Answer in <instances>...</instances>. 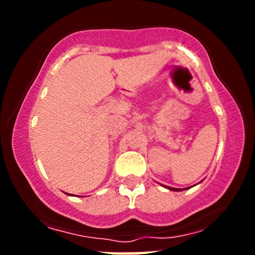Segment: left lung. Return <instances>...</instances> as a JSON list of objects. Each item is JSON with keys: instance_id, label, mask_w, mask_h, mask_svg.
<instances>
[{"instance_id": "left-lung-1", "label": "left lung", "mask_w": 255, "mask_h": 255, "mask_svg": "<svg viewBox=\"0 0 255 255\" xmlns=\"http://www.w3.org/2000/svg\"><path fill=\"white\" fill-rule=\"evenodd\" d=\"M165 188H168L169 191H174V192H180V191H183V189H181V188H172V187H168V186H164ZM184 189H187V188H184Z\"/></svg>"}]
</instances>
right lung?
Segmentation results:
<instances>
[{
  "instance_id": "add662e5",
  "label": "right lung",
  "mask_w": 255,
  "mask_h": 255,
  "mask_svg": "<svg viewBox=\"0 0 255 255\" xmlns=\"http://www.w3.org/2000/svg\"><path fill=\"white\" fill-rule=\"evenodd\" d=\"M67 194H68V193H67Z\"/></svg>"
}]
</instances>
